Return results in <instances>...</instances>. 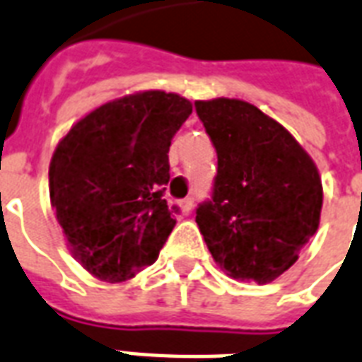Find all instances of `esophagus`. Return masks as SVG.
<instances>
[{"mask_svg":"<svg viewBox=\"0 0 362 362\" xmlns=\"http://www.w3.org/2000/svg\"><path fill=\"white\" fill-rule=\"evenodd\" d=\"M181 211H183V215H189L190 211H192V206H194V198L192 196H189V198H185V200H181Z\"/></svg>","mask_w":362,"mask_h":362,"instance_id":"34e87169","label":"esophagus"}]
</instances>
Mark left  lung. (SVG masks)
<instances>
[{
	"instance_id": "obj_1",
	"label": "left lung",
	"mask_w": 362,
	"mask_h": 362,
	"mask_svg": "<svg viewBox=\"0 0 362 362\" xmlns=\"http://www.w3.org/2000/svg\"><path fill=\"white\" fill-rule=\"evenodd\" d=\"M194 107L217 151L211 198L196 209L207 249L226 276L274 281L317 230V168L295 137L251 103L217 98Z\"/></svg>"
}]
</instances>
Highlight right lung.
I'll return each mask as SVG.
<instances>
[{
  "instance_id": "obj_1",
  "label": "right lung",
  "mask_w": 362,
  "mask_h": 362,
  "mask_svg": "<svg viewBox=\"0 0 362 362\" xmlns=\"http://www.w3.org/2000/svg\"><path fill=\"white\" fill-rule=\"evenodd\" d=\"M192 103L147 90L94 109L58 143L49 168L50 204L67 245L85 270L126 281L158 259L177 206L170 183V145Z\"/></svg>"
}]
</instances>
